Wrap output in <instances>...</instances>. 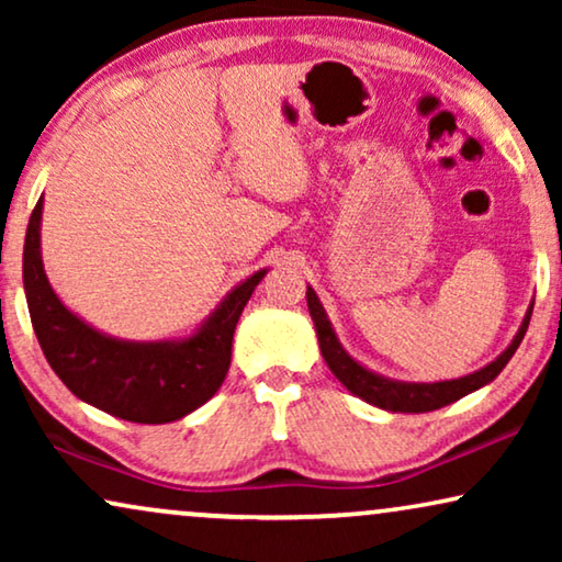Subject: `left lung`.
I'll list each match as a JSON object with an SVG mask.
<instances>
[{
    "instance_id": "left-lung-1",
    "label": "left lung",
    "mask_w": 562,
    "mask_h": 562,
    "mask_svg": "<svg viewBox=\"0 0 562 562\" xmlns=\"http://www.w3.org/2000/svg\"><path fill=\"white\" fill-rule=\"evenodd\" d=\"M306 304H310L312 322H314V327H317L322 356H325L329 371L340 379L342 386L352 391L356 396L363 398V402L381 406V409L414 412V414L440 409V406L458 402V398L471 394V391L486 386L488 381H494L496 375L502 373V368L509 363L514 352H517L521 337H525L527 327H529V317H532V312H527V317H525V322H521L517 337H514L509 348H506L502 356L494 360V363H488L486 368H481V371L465 375V379L440 381V383H398V381L381 379V375L366 371L363 366H358L356 360H352L348 352L340 348V342H337L333 327H329V319H327L325 310H322L314 289H306Z\"/></svg>"
}]
</instances>
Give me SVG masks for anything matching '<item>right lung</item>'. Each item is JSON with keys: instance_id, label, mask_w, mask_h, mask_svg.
<instances>
[{"instance_id": "right-lung-1", "label": "right lung", "mask_w": 562, "mask_h": 562, "mask_svg": "<svg viewBox=\"0 0 562 562\" xmlns=\"http://www.w3.org/2000/svg\"><path fill=\"white\" fill-rule=\"evenodd\" d=\"M41 214L43 196L30 214L22 281L43 356L68 391L97 409L140 425L181 419L217 394L233 358L235 325L266 271L240 283L189 340H112L83 325L53 294L41 260Z\"/></svg>"}]
</instances>
